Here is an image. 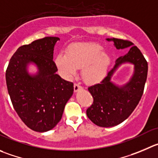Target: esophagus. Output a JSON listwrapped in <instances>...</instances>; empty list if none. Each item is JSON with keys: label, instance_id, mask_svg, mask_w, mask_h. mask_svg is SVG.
Here are the masks:
<instances>
[{"label": "esophagus", "instance_id": "34e87169", "mask_svg": "<svg viewBox=\"0 0 158 158\" xmlns=\"http://www.w3.org/2000/svg\"><path fill=\"white\" fill-rule=\"evenodd\" d=\"M73 88H74V91H75V92H77V91H79V90L82 89V87L81 86V85H79V84L75 83L74 85H73Z\"/></svg>", "mask_w": 158, "mask_h": 158}]
</instances>
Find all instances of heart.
<instances>
[{"label": "heart", "mask_w": 158, "mask_h": 158, "mask_svg": "<svg viewBox=\"0 0 158 158\" xmlns=\"http://www.w3.org/2000/svg\"><path fill=\"white\" fill-rule=\"evenodd\" d=\"M97 43H77L70 46L64 53H59L56 64L64 77L70 79L81 68V77L88 85L102 81L111 64L110 56Z\"/></svg>", "instance_id": "obj_1"}]
</instances>
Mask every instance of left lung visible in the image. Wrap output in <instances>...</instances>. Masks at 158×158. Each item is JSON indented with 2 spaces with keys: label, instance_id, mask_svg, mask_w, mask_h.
Here are the masks:
<instances>
[{
  "label": "left lung",
  "instance_id": "left-lung-1",
  "mask_svg": "<svg viewBox=\"0 0 158 158\" xmlns=\"http://www.w3.org/2000/svg\"><path fill=\"white\" fill-rule=\"evenodd\" d=\"M106 40L113 42L117 49L128 47L130 49L126 55L116 60L114 67L102 81L88 88L94 101L87 109V115L101 127L118 125L131 115L143 95L148 70V62L133 43L115 38ZM126 62L135 65V72L128 83L118 86L110 81V77L117 68Z\"/></svg>",
  "mask_w": 158,
  "mask_h": 158
}]
</instances>
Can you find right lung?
<instances>
[{
	"instance_id": "obj_1",
	"label": "right lung",
	"mask_w": 158,
	"mask_h": 158,
	"mask_svg": "<svg viewBox=\"0 0 158 158\" xmlns=\"http://www.w3.org/2000/svg\"><path fill=\"white\" fill-rule=\"evenodd\" d=\"M58 37H45L24 45L11 56L6 70V84L13 107L25 125L34 131H49L62 118L73 84L56 72L53 50ZM34 63L38 72L31 75L27 67Z\"/></svg>"
}]
</instances>
